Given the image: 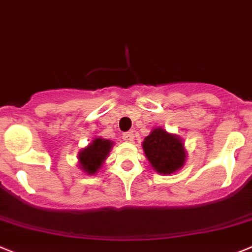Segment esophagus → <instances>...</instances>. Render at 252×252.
I'll return each instance as SVG.
<instances>
[{
  "label": "esophagus",
  "instance_id": "esophagus-1",
  "mask_svg": "<svg viewBox=\"0 0 252 252\" xmlns=\"http://www.w3.org/2000/svg\"><path fill=\"white\" fill-rule=\"evenodd\" d=\"M122 138H123V140H126V142H133V140H134V134H133L131 131H126V133H123Z\"/></svg>",
  "mask_w": 252,
  "mask_h": 252
}]
</instances>
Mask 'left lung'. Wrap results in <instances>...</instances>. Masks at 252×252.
Wrapping results in <instances>:
<instances>
[{
	"label": "left lung",
	"mask_w": 252,
	"mask_h": 252,
	"mask_svg": "<svg viewBox=\"0 0 252 252\" xmlns=\"http://www.w3.org/2000/svg\"><path fill=\"white\" fill-rule=\"evenodd\" d=\"M143 149L152 167L159 173L171 174L185 164L182 142L164 129H154L143 142Z\"/></svg>",
	"instance_id": "1"
}]
</instances>
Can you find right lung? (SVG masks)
Instances as JSON below:
<instances>
[{"instance_id": "1", "label": "right lung", "mask_w": 252, "mask_h": 252, "mask_svg": "<svg viewBox=\"0 0 252 252\" xmlns=\"http://www.w3.org/2000/svg\"><path fill=\"white\" fill-rule=\"evenodd\" d=\"M113 143L110 140L96 138L93 140L92 144L84 148L79 153V162L81 168L89 174H94L100 168V165L105 160L106 156L109 154Z\"/></svg>"}]
</instances>
